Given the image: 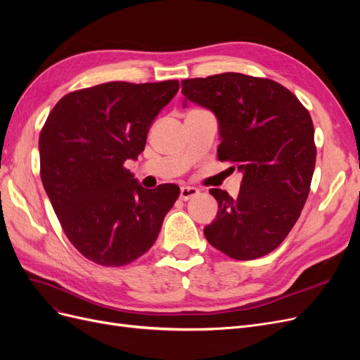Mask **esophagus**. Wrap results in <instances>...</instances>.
Returning a JSON list of instances; mask_svg holds the SVG:
<instances>
[{"mask_svg":"<svg viewBox=\"0 0 360 360\" xmlns=\"http://www.w3.org/2000/svg\"><path fill=\"white\" fill-rule=\"evenodd\" d=\"M200 193V191L197 188L193 186H181L180 188V200L181 201H188L193 197H197V195Z\"/></svg>","mask_w":360,"mask_h":360,"instance_id":"obj_1","label":"esophagus"}]
</instances>
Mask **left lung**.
<instances>
[{"label":"left lung","mask_w":360,"mask_h":360,"mask_svg":"<svg viewBox=\"0 0 360 360\" xmlns=\"http://www.w3.org/2000/svg\"><path fill=\"white\" fill-rule=\"evenodd\" d=\"M188 101L210 110L219 124V160L243 174L233 198L210 189L219 210L204 228L212 246L234 259L275 250L299 219L315 168L312 120L281 84L242 73L181 81Z\"/></svg>","instance_id":"left-lung-1"}]
</instances>
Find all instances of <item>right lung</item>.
Returning <instances> with one entry per match:
<instances>
[{
    "label": "right lung",
    "instance_id": "right-lung-1",
    "mask_svg": "<svg viewBox=\"0 0 360 360\" xmlns=\"http://www.w3.org/2000/svg\"><path fill=\"white\" fill-rule=\"evenodd\" d=\"M179 86L106 82L73 91L41 129L43 188L72 245L96 264L126 266L144 255L179 198L177 184L146 189L124 168L144 151L151 124Z\"/></svg>",
    "mask_w": 360,
    "mask_h": 360
}]
</instances>
